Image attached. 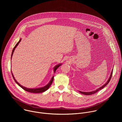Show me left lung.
Returning <instances> with one entry per match:
<instances>
[{
  "instance_id": "8db88e82",
  "label": "left lung",
  "mask_w": 122,
  "mask_h": 122,
  "mask_svg": "<svg viewBox=\"0 0 122 122\" xmlns=\"http://www.w3.org/2000/svg\"><path fill=\"white\" fill-rule=\"evenodd\" d=\"M112 72H113V69H112V72H111V75H110V78H109V79H108V80L107 81L105 84H104L103 85H102V86H101L100 87H99V88L97 89V90H95V91H93L89 92H81V91H79V92H80V93H81V94H83V95H92V94H94L97 93V92H98V91H99L100 90H101V89H103L106 85H107L109 83V82H110V80H111V78H112Z\"/></svg>"
}]
</instances>
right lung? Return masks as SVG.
I'll return each mask as SVG.
<instances>
[{"instance_id": "add662e5", "label": "right lung", "mask_w": 122, "mask_h": 122, "mask_svg": "<svg viewBox=\"0 0 122 122\" xmlns=\"http://www.w3.org/2000/svg\"><path fill=\"white\" fill-rule=\"evenodd\" d=\"M21 39L19 40V41L17 42V43L16 44V45L15 46V47H14V48L12 50V53H11V58H12V55H13V52L15 49V48L17 47V46L18 45L19 43L20 42V41H21ZM62 64L60 63V64H59L57 65H56L54 67V73H55L56 72V69L60 66H61ZM11 74H12V76L13 77V78L14 80V81H15V82L18 84L19 86H20L22 88H23L24 90H25V91H27V92H30V93H42V92H44L45 91H46V90H47L50 87V86H51V84L52 82H53V80H54V76L52 77L51 80H50V81H49V82L45 86L42 87H40V88H26L25 87H24L23 86H22V85H21L19 83H18V82H17V81L15 80L12 73V71H11Z\"/></svg>"}]
</instances>
